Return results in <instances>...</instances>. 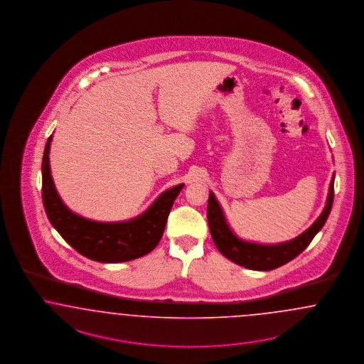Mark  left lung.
Returning <instances> with one entry per match:
<instances>
[{"label": "left lung", "mask_w": 364, "mask_h": 364, "mask_svg": "<svg viewBox=\"0 0 364 364\" xmlns=\"http://www.w3.org/2000/svg\"><path fill=\"white\" fill-rule=\"evenodd\" d=\"M333 187H335V175L332 177L331 186H329V193H328L325 208L317 220L296 238L290 240L287 242L275 244V245L255 244V242H247L238 238L232 232L230 226L228 225L225 214L219 205L218 200L215 199L214 193L210 192L208 205H207V220H208V228L211 232V237L214 240V244L225 257L249 269L271 271L277 267H282L286 262L295 259L298 255H301L306 247H309L314 235L318 233L322 226L325 225L333 204V195H335Z\"/></svg>", "instance_id": "left-lung-1"}]
</instances>
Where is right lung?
Returning <instances> with one entry per match:
<instances>
[{
  "instance_id": "obj_1",
  "label": "right lung",
  "mask_w": 364,
  "mask_h": 364,
  "mask_svg": "<svg viewBox=\"0 0 364 364\" xmlns=\"http://www.w3.org/2000/svg\"><path fill=\"white\" fill-rule=\"evenodd\" d=\"M47 139L42 161V198L47 218L62 238L78 253L100 262H130L150 253L165 230L166 219L177 195L178 184L162 192L144 214L123 222H96L69 210L59 198L50 171V144Z\"/></svg>"
}]
</instances>
